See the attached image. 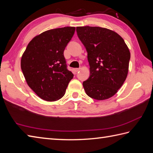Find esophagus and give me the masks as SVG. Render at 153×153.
Wrapping results in <instances>:
<instances>
[{
    "instance_id": "1",
    "label": "esophagus",
    "mask_w": 153,
    "mask_h": 153,
    "mask_svg": "<svg viewBox=\"0 0 153 153\" xmlns=\"http://www.w3.org/2000/svg\"><path fill=\"white\" fill-rule=\"evenodd\" d=\"M79 70H80V68H75L74 70V72H75L76 73H77V72H79Z\"/></svg>"
}]
</instances>
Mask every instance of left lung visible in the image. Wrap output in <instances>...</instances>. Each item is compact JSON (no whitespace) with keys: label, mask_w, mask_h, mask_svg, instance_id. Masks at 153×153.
<instances>
[{"label":"left lung","mask_w":153,"mask_h":153,"mask_svg":"<svg viewBox=\"0 0 153 153\" xmlns=\"http://www.w3.org/2000/svg\"><path fill=\"white\" fill-rule=\"evenodd\" d=\"M79 40L86 48L90 76L83 86L88 97L98 100L114 96L128 72L130 53L115 32L99 27H77Z\"/></svg>","instance_id":"obj_1"}]
</instances>
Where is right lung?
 <instances>
[{"mask_svg": "<svg viewBox=\"0 0 153 153\" xmlns=\"http://www.w3.org/2000/svg\"><path fill=\"white\" fill-rule=\"evenodd\" d=\"M76 28L48 30L28 43L21 60V68L29 87L48 102L59 100L74 74L67 69L64 51Z\"/></svg>", "mask_w": 153, "mask_h": 153, "instance_id": "right-lung-1", "label": "right lung"}]
</instances>
